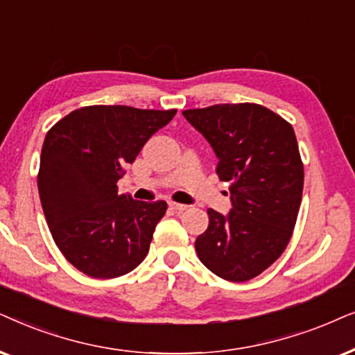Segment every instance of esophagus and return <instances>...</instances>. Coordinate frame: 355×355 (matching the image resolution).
Instances as JSON below:
<instances>
[{"mask_svg": "<svg viewBox=\"0 0 355 355\" xmlns=\"http://www.w3.org/2000/svg\"><path fill=\"white\" fill-rule=\"evenodd\" d=\"M168 206L172 207L173 211H177V212H182V211H187V205H180V202H173V201H170L168 202Z\"/></svg>", "mask_w": 355, "mask_h": 355, "instance_id": "esophagus-1", "label": "esophagus"}]
</instances>
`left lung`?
Listing matches in <instances>:
<instances>
[{
    "label": "left lung",
    "mask_w": 355,
    "mask_h": 355,
    "mask_svg": "<svg viewBox=\"0 0 355 355\" xmlns=\"http://www.w3.org/2000/svg\"><path fill=\"white\" fill-rule=\"evenodd\" d=\"M183 116L211 144L232 201L227 216L207 209L198 257L222 279H253L284 252L299 214L304 164L294 128L258 103H219Z\"/></svg>",
    "instance_id": "left-lung-1"
}]
</instances>
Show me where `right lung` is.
Instances as JSON below:
<instances>
[{
  "label": "right lung",
  "instance_id": "right-lung-1",
  "mask_svg": "<svg viewBox=\"0 0 355 355\" xmlns=\"http://www.w3.org/2000/svg\"><path fill=\"white\" fill-rule=\"evenodd\" d=\"M175 113L91 105L46 133L37 178L42 207L56 247L81 272L110 279L133 271L148 254L167 202L120 195L116 182Z\"/></svg>",
  "mask_w": 355,
  "mask_h": 355
}]
</instances>
